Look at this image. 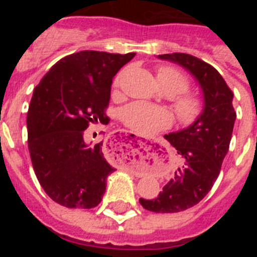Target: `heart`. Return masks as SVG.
Returning a JSON list of instances; mask_svg holds the SVG:
<instances>
[{
	"label": "heart",
	"mask_w": 257,
	"mask_h": 257,
	"mask_svg": "<svg viewBox=\"0 0 257 257\" xmlns=\"http://www.w3.org/2000/svg\"><path fill=\"white\" fill-rule=\"evenodd\" d=\"M158 83L171 96L181 93L175 97L174 108L176 115L183 123H192L201 115L202 101L198 96L187 94L189 87V81L180 70L172 67H162L157 73ZM119 79H115L114 85L117 86ZM122 119L128 127L144 135H152L157 131L163 130L171 124L172 117L166 109L161 106H154L151 104L135 101L123 108L122 110Z\"/></svg>",
	"instance_id": "obj_1"
}]
</instances>
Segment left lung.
<instances>
[{"mask_svg":"<svg viewBox=\"0 0 257 257\" xmlns=\"http://www.w3.org/2000/svg\"><path fill=\"white\" fill-rule=\"evenodd\" d=\"M158 58L187 69L197 79L203 95V109L196 121L187 128L165 135L181 157L180 167L157 198L139 199L148 211L180 212L201 202L216 181L229 151L237 114L233 108V92L215 68L183 52Z\"/></svg>","mask_w":257,"mask_h":257,"instance_id":"left-lung-1","label":"left lung"}]
</instances>
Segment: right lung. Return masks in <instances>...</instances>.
<instances>
[{
  "label": "right lung",
  "instance_id": "right-lung-1",
  "mask_svg": "<svg viewBox=\"0 0 257 257\" xmlns=\"http://www.w3.org/2000/svg\"><path fill=\"white\" fill-rule=\"evenodd\" d=\"M135 56L85 50L60 59L36 86L28 115V148L47 196L68 208L96 207L114 169L87 144L90 123H105L113 77Z\"/></svg>",
  "mask_w": 257,
  "mask_h": 257
}]
</instances>
